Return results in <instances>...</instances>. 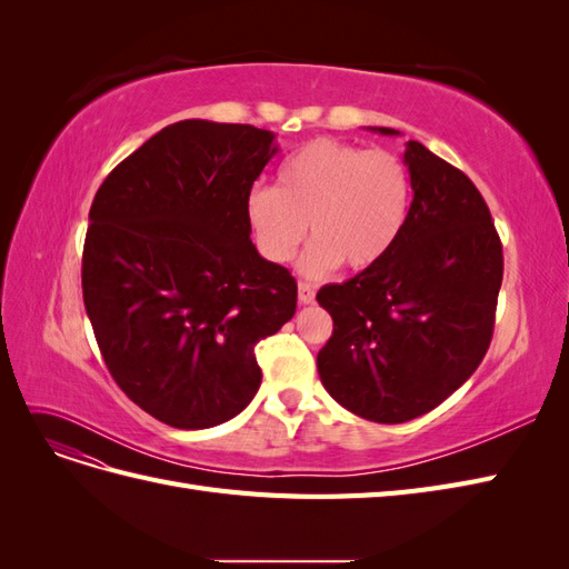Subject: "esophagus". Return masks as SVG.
<instances>
[{
	"mask_svg": "<svg viewBox=\"0 0 569 569\" xmlns=\"http://www.w3.org/2000/svg\"><path fill=\"white\" fill-rule=\"evenodd\" d=\"M313 299H316V289L308 282H299V303L308 306V303H313Z\"/></svg>",
	"mask_w": 569,
	"mask_h": 569,
	"instance_id": "1",
	"label": "esophagus"
}]
</instances>
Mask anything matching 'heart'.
Segmentation results:
<instances>
[{"instance_id":"1","label":"heart","mask_w":569,"mask_h":569,"mask_svg":"<svg viewBox=\"0 0 569 569\" xmlns=\"http://www.w3.org/2000/svg\"><path fill=\"white\" fill-rule=\"evenodd\" d=\"M408 206L410 176L401 159L322 137L278 168V187L251 189L244 213L270 263H287L311 230L299 270L322 274L339 263L363 270L382 261L399 242Z\"/></svg>"}]
</instances>
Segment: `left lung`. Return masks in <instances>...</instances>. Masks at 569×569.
Here are the masks:
<instances>
[{
    "label": "left lung",
    "instance_id": "8db88e82",
    "mask_svg": "<svg viewBox=\"0 0 569 569\" xmlns=\"http://www.w3.org/2000/svg\"><path fill=\"white\" fill-rule=\"evenodd\" d=\"M403 163L412 201L399 242L316 297L335 322L318 353L322 387L382 425L425 416L477 370L503 280L501 239L472 180L416 140Z\"/></svg>",
    "mask_w": 569,
    "mask_h": 569
}]
</instances>
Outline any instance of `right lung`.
I'll list each match as a JSON object with an SVG mask.
<instances>
[{
    "label": "right lung",
    "instance_id": "right-lung-1",
    "mask_svg": "<svg viewBox=\"0 0 569 569\" xmlns=\"http://www.w3.org/2000/svg\"><path fill=\"white\" fill-rule=\"evenodd\" d=\"M274 153L270 130L180 120L92 201L84 311L116 385L170 427L239 416L261 387L256 343L297 311V280L258 253L244 213Z\"/></svg>",
    "mask_w": 569,
    "mask_h": 569
}]
</instances>
